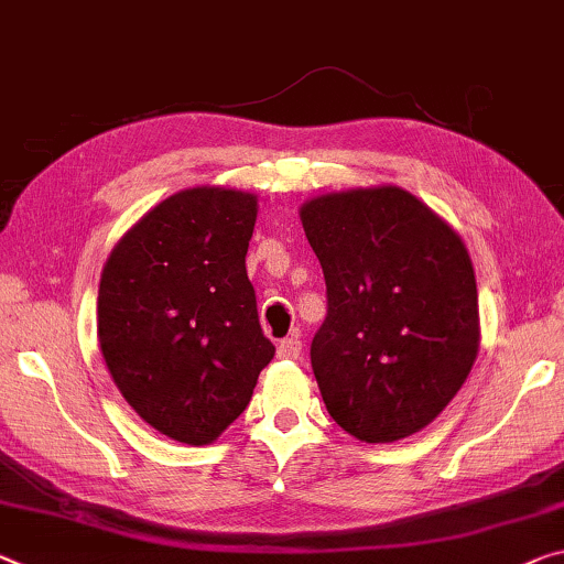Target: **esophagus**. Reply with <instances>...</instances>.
Wrapping results in <instances>:
<instances>
[{"label": "esophagus", "instance_id": "esophagus-1", "mask_svg": "<svg viewBox=\"0 0 564 564\" xmlns=\"http://www.w3.org/2000/svg\"><path fill=\"white\" fill-rule=\"evenodd\" d=\"M275 356H279V359H299V356H301V338H299V334L283 338V341L275 346Z\"/></svg>", "mask_w": 564, "mask_h": 564}]
</instances>
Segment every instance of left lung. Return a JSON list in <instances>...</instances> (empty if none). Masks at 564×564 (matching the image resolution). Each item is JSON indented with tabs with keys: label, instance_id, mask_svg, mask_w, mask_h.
<instances>
[{
	"label": "left lung",
	"instance_id": "left-lung-1",
	"mask_svg": "<svg viewBox=\"0 0 564 564\" xmlns=\"http://www.w3.org/2000/svg\"><path fill=\"white\" fill-rule=\"evenodd\" d=\"M299 216L328 293L311 344L328 414L369 444L422 432L479 354L477 279L462 236L399 185L316 195Z\"/></svg>",
	"mask_w": 564,
	"mask_h": 564
}]
</instances>
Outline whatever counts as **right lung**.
Returning a JSON list of instances; mask_svg holds the SVG:
<instances>
[{
    "instance_id": "obj_1",
    "label": "right lung",
    "mask_w": 564,
    "mask_h": 564,
    "mask_svg": "<svg viewBox=\"0 0 564 564\" xmlns=\"http://www.w3.org/2000/svg\"><path fill=\"white\" fill-rule=\"evenodd\" d=\"M258 198L198 185L150 208L107 256L97 338L124 401L170 440L216 442L243 414L275 346L246 253Z\"/></svg>"
}]
</instances>
